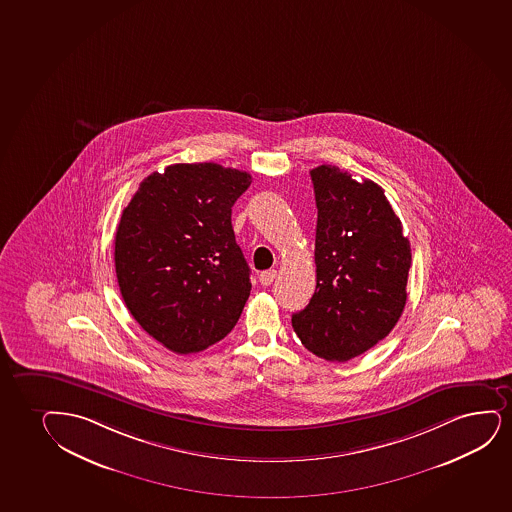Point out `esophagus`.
Segmentation results:
<instances>
[{
  "mask_svg": "<svg viewBox=\"0 0 512 512\" xmlns=\"http://www.w3.org/2000/svg\"><path fill=\"white\" fill-rule=\"evenodd\" d=\"M276 276H278V271H274V269H272V271L260 272V284H262V286H271V284L274 283Z\"/></svg>",
  "mask_w": 512,
  "mask_h": 512,
  "instance_id": "obj_1",
  "label": "esophagus"
}]
</instances>
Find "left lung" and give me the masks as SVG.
<instances>
[{
	"mask_svg": "<svg viewBox=\"0 0 512 512\" xmlns=\"http://www.w3.org/2000/svg\"><path fill=\"white\" fill-rule=\"evenodd\" d=\"M316 193V291L291 316L303 347L347 362L390 335L407 302L411 245L373 181L335 165L310 171Z\"/></svg>",
	"mask_w": 512,
	"mask_h": 512,
	"instance_id": "1",
	"label": "left lung"
}]
</instances>
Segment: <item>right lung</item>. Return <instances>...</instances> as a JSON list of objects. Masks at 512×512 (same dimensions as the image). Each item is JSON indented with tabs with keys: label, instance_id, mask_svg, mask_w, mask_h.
Listing matches in <instances>:
<instances>
[{
	"label": "right lung",
	"instance_id": "right-lung-1",
	"mask_svg": "<svg viewBox=\"0 0 512 512\" xmlns=\"http://www.w3.org/2000/svg\"><path fill=\"white\" fill-rule=\"evenodd\" d=\"M252 183L212 162L174 164L139 184L115 233V272L126 307L176 354L221 341L252 283L231 209Z\"/></svg>",
	"mask_w": 512,
	"mask_h": 512
}]
</instances>
